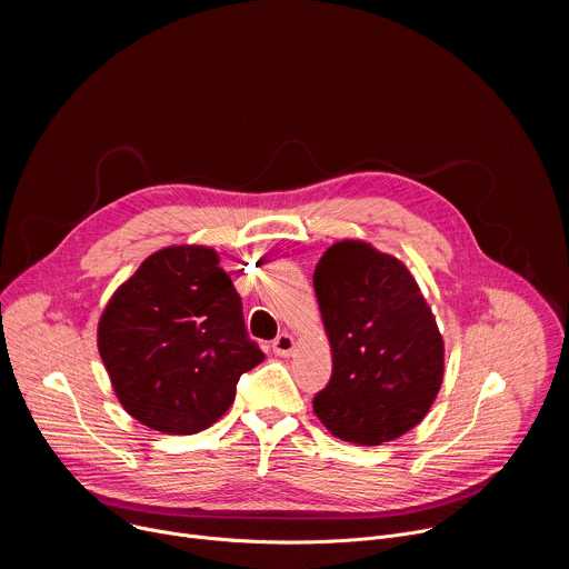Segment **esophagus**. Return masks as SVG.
<instances>
[{"label": "esophagus", "mask_w": 569, "mask_h": 569, "mask_svg": "<svg viewBox=\"0 0 569 569\" xmlns=\"http://www.w3.org/2000/svg\"><path fill=\"white\" fill-rule=\"evenodd\" d=\"M295 349H297V340H295L290 333H281V336L272 342V351H274L277 356H281V358L292 356Z\"/></svg>", "instance_id": "34e87169"}]
</instances>
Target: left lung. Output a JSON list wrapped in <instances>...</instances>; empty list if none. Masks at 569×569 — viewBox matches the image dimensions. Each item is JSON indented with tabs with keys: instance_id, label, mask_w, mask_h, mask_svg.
<instances>
[{
	"instance_id": "1",
	"label": "left lung",
	"mask_w": 569,
	"mask_h": 569,
	"mask_svg": "<svg viewBox=\"0 0 569 569\" xmlns=\"http://www.w3.org/2000/svg\"><path fill=\"white\" fill-rule=\"evenodd\" d=\"M312 286L333 356L315 417L358 446L417 428L443 382V338L408 266L347 238L321 254Z\"/></svg>"
}]
</instances>
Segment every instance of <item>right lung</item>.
Wrapping results in <instances>:
<instances>
[{"instance_id": "obj_1", "label": "right lung", "mask_w": 569, "mask_h": 569, "mask_svg": "<svg viewBox=\"0 0 569 569\" xmlns=\"http://www.w3.org/2000/svg\"><path fill=\"white\" fill-rule=\"evenodd\" d=\"M97 345L123 410L164 435L213 426L233 402L238 378L266 358L207 246L150 254L110 297Z\"/></svg>"}]
</instances>
